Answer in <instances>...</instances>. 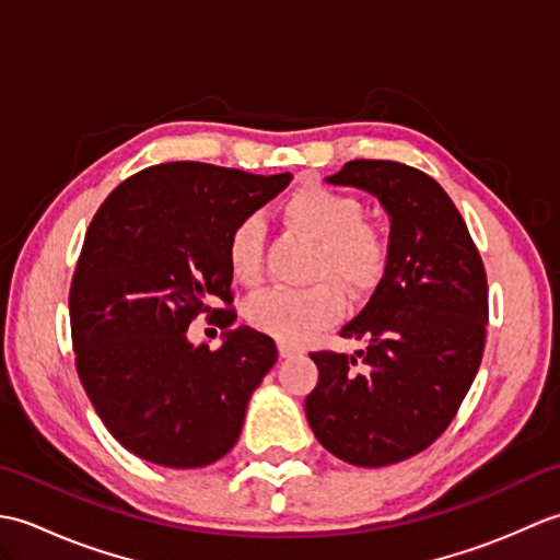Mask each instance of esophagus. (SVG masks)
<instances>
[{"label":"esophagus","instance_id":"obj_1","mask_svg":"<svg viewBox=\"0 0 560 560\" xmlns=\"http://www.w3.org/2000/svg\"><path fill=\"white\" fill-rule=\"evenodd\" d=\"M301 349L293 347V343H287V341H279V355L281 359H293V355H299Z\"/></svg>","mask_w":560,"mask_h":560}]
</instances>
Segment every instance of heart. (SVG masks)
Segmentation results:
<instances>
[{
	"label": "heart",
	"mask_w": 560,
	"mask_h": 560,
	"mask_svg": "<svg viewBox=\"0 0 560 560\" xmlns=\"http://www.w3.org/2000/svg\"><path fill=\"white\" fill-rule=\"evenodd\" d=\"M363 205L353 195L319 183H303L283 199L281 219L291 231L315 245L305 291H269L245 305V319L265 335L301 343L337 325L343 315V295L363 299L383 281L389 245L373 223L363 221ZM265 233L255 217H247L225 243V259L237 283L257 287L261 281Z\"/></svg>",
	"instance_id": "b5f03b06"
}]
</instances>
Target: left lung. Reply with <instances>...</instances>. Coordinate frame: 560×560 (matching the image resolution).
Returning a JSON list of instances; mask_svg holds the SVG:
<instances>
[{"mask_svg":"<svg viewBox=\"0 0 560 560\" xmlns=\"http://www.w3.org/2000/svg\"><path fill=\"white\" fill-rule=\"evenodd\" d=\"M325 180L383 205L389 259L371 301L341 329L365 349L311 353L319 380L305 416L335 457L387 467L435 443L467 397L489 325L486 271L457 207L425 173L361 159Z\"/></svg>","mask_w":560,"mask_h":560,"instance_id":"1","label":"left lung"}]
</instances>
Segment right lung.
Listing matches in <instances>:
<instances>
[{
    "mask_svg": "<svg viewBox=\"0 0 560 560\" xmlns=\"http://www.w3.org/2000/svg\"><path fill=\"white\" fill-rule=\"evenodd\" d=\"M175 161L115 187L93 217L71 281L69 319L81 385L113 438L159 467L197 469L231 452L277 343L237 327L225 243L291 183ZM209 312L217 352L186 339Z\"/></svg>",
    "mask_w": 560,
    "mask_h": 560,
    "instance_id": "obj_1",
    "label": "right lung"
}]
</instances>
